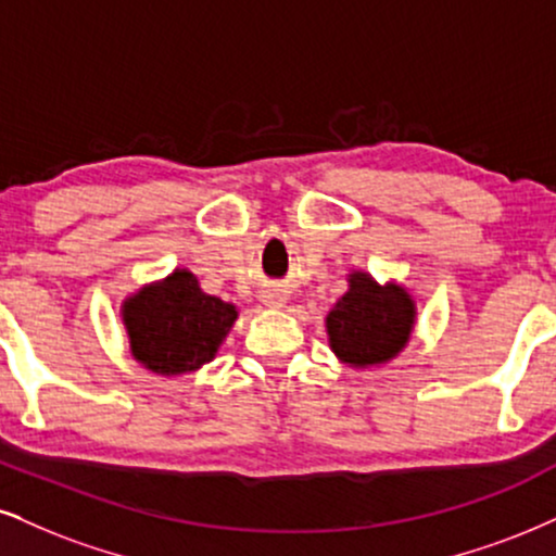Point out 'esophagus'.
Instances as JSON below:
<instances>
[{
	"label": "esophagus",
	"mask_w": 556,
	"mask_h": 556,
	"mask_svg": "<svg viewBox=\"0 0 556 556\" xmlns=\"http://www.w3.org/2000/svg\"><path fill=\"white\" fill-rule=\"evenodd\" d=\"M286 301H289V296H286V291H280V289H270L263 293V304L270 306V309H280Z\"/></svg>",
	"instance_id": "1"
}]
</instances>
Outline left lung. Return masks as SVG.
<instances>
[{
    "label": "left lung",
    "instance_id": "obj_1",
    "mask_svg": "<svg viewBox=\"0 0 556 556\" xmlns=\"http://www.w3.org/2000/svg\"><path fill=\"white\" fill-rule=\"evenodd\" d=\"M415 317V299L402 283H379L368 273L353 270L348 291L325 319L330 351L351 368L383 366L413 338Z\"/></svg>",
    "mask_w": 556,
    "mask_h": 556
}]
</instances>
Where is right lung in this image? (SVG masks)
<instances>
[{"label": "right lung", "instance_id": "1", "mask_svg": "<svg viewBox=\"0 0 556 556\" xmlns=\"http://www.w3.org/2000/svg\"><path fill=\"white\" fill-rule=\"evenodd\" d=\"M237 317L235 304L205 293L185 267L143 286L121 306L131 355L156 376L193 374L214 361Z\"/></svg>", "mask_w": 556, "mask_h": 556}]
</instances>
